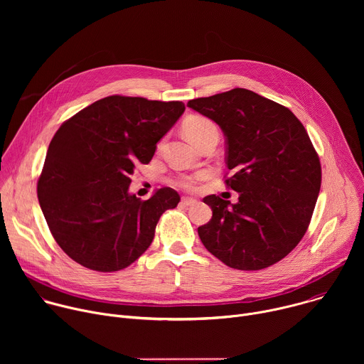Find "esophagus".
Masks as SVG:
<instances>
[{"label":"esophagus","mask_w":364,"mask_h":364,"mask_svg":"<svg viewBox=\"0 0 364 364\" xmlns=\"http://www.w3.org/2000/svg\"><path fill=\"white\" fill-rule=\"evenodd\" d=\"M197 203V200L196 198H193V197H183L181 198V205H193V204H196Z\"/></svg>","instance_id":"1"}]
</instances>
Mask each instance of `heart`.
<instances>
[{
  "instance_id": "heart-1",
  "label": "heart",
  "mask_w": 364,
  "mask_h": 364,
  "mask_svg": "<svg viewBox=\"0 0 364 364\" xmlns=\"http://www.w3.org/2000/svg\"><path fill=\"white\" fill-rule=\"evenodd\" d=\"M212 129H216L215 124L209 119L205 118H200V117H196V118H191L188 119L186 124H184V134L194 144L198 138H201L204 134H207ZM207 177V173H198L196 176H186V177H181L177 183L178 186H181L183 188L186 190H196V186H197V181L198 180H203Z\"/></svg>"
}]
</instances>
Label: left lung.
Segmentation results:
<instances>
[{
	"instance_id": "left-lung-1",
	"label": "left lung",
	"mask_w": 364,
	"mask_h": 364,
	"mask_svg": "<svg viewBox=\"0 0 364 364\" xmlns=\"http://www.w3.org/2000/svg\"><path fill=\"white\" fill-rule=\"evenodd\" d=\"M187 107L216 122L226 138V184L237 203L216 194L203 201L213 216L198 228L212 255L240 271L285 257L302 239L321 187L318 155L299 119L279 103L236 87Z\"/></svg>"
}]
</instances>
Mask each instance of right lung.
I'll return each instance as SVG.
<instances>
[{
  "instance_id": "add662e5",
  "label": "right lung",
  "mask_w": 364,
  "mask_h": 364,
  "mask_svg": "<svg viewBox=\"0 0 364 364\" xmlns=\"http://www.w3.org/2000/svg\"><path fill=\"white\" fill-rule=\"evenodd\" d=\"M183 102L108 96L51 139L37 194L48 229L75 262L97 272L129 267L149 247L161 215L177 207L171 187L142 201L129 193L138 164L183 115Z\"/></svg>"
}]
</instances>
